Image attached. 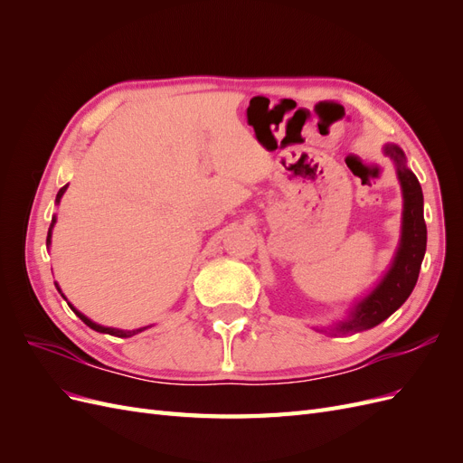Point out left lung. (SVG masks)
Segmentation results:
<instances>
[{"mask_svg": "<svg viewBox=\"0 0 463 463\" xmlns=\"http://www.w3.org/2000/svg\"><path fill=\"white\" fill-rule=\"evenodd\" d=\"M398 164V177L403 189L402 243L392 269L369 296L355 305L352 317L338 322L335 332H361L381 325L403 305L413 291L427 249V226L423 218V191L415 174L405 167V156L398 146L384 148Z\"/></svg>", "mask_w": 463, "mask_h": 463, "instance_id": "1", "label": "left lung"}]
</instances>
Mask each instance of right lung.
I'll use <instances>...</instances> for the list:
<instances>
[{
    "label": "right lung",
    "instance_id": "1",
    "mask_svg": "<svg viewBox=\"0 0 463 463\" xmlns=\"http://www.w3.org/2000/svg\"><path fill=\"white\" fill-rule=\"evenodd\" d=\"M65 189H67V185L65 187H61L60 189V193H58V197H55V201H58L60 203V199H61V194L65 193ZM53 222H55V218L52 220V226H50V232H48V240H46V245H50V237H52V228H53ZM69 305V303H67ZM69 307H71V305H69ZM71 309H73V307H71ZM75 311V309H73ZM77 313V317L82 320V322H85V325L87 326H90L92 330H96V332H104V334H111V335H119V338H129V335H133V334H138V332H143L145 328H138V330H116V328H106V326H100V325H96V322H92V320H89L85 315H80L79 311H75Z\"/></svg>",
    "mask_w": 463,
    "mask_h": 463
}]
</instances>
